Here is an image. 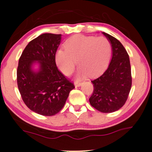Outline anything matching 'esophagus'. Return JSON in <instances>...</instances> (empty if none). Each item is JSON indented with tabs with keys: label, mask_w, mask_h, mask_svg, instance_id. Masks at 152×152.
<instances>
[{
	"label": "esophagus",
	"mask_w": 152,
	"mask_h": 152,
	"mask_svg": "<svg viewBox=\"0 0 152 152\" xmlns=\"http://www.w3.org/2000/svg\"><path fill=\"white\" fill-rule=\"evenodd\" d=\"M82 82H75V86H77V87L81 86H82Z\"/></svg>",
	"instance_id": "obj_1"
}]
</instances>
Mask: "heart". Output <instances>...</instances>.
Instances as JSON below:
<instances>
[{
    "mask_svg": "<svg viewBox=\"0 0 152 152\" xmlns=\"http://www.w3.org/2000/svg\"><path fill=\"white\" fill-rule=\"evenodd\" d=\"M65 50L56 53V63L60 70L69 75L73 70L76 60L79 64L77 77L82 78L90 73H100L109 63L111 53L110 41L104 37H95L77 34L68 39L64 44Z\"/></svg>",
    "mask_w": 152,
    "mask_h": 152,
    "instance_id": "heart-1",
    "label": "heart"
}]
</instances>
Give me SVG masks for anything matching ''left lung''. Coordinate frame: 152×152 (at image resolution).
Returning a JSON list of instances; mask_svg holds the SVG:
<instances>
[{
  "mask_svg": "<svg viewBox=\"0 0 152 152\" xmlns=\"http://www.w3.org/2000/svg\"><path fill=\"white\" fill-rule=\"evenodd\" d=\"M110 41L112 58L106 71L91 81L94 90L89 102L91 105L102 113L119 110L128 98L132 87V71L128 53L117 39L102 32Z\"/></svg>",
  "mask_w": 152,
  "mask_h": 152,
  "instance_id": "obj_1",
  "label": "left lung"
}]
</instances>
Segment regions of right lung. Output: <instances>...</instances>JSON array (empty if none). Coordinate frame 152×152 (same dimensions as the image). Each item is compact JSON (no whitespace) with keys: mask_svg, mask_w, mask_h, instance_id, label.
I'll return each instance as SVG.
<instances>
[{"mask_svg":"<svg viewBox=\"0 0 152 152\" xmlns=\"http://www.w3.org/2000/svg\"><path fill=\"white\" fill-rule=\"evenodd\" d=\"M61 40V34L39 35L27 45L18 61V90L27 107L39 115L59 113L75 88L56 66L55 55ZM36 64L38 70L34 69Z\"/></svg>","mask_w":152,"mask_h":152,"instance_id":"1","label":"right lung"}]
</instances>
